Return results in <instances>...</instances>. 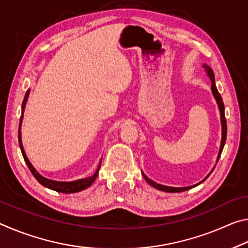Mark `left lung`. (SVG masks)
Returning a JSON list of instances; mask_svg holds the SVG:
<instances>
[{"mask_svg": "<svg viewBox=\"0 0 248 248\" xmlns=\"http://www.w3.org/2000/svg\"><path fill=\"white\" fill-rule=\"evenodd\" d=\"M203 69L205 71V73L210 78V81H211V92L213 94V97H215L216 102L217 104V107H219V111H220V118H221V125H222V138H221V145H220V150H219V154H217V163L219 161V158L221 156V153L222 151H223L224 148V144H225V140H226V120H225V114H224V104H223V100H222V97L219 92H217V89L216 86V82H215V73H213L212 69L210 68L208 64H203ZM212 170L210 171V173L205 176V178L201 180L198 184L196 185H192V186H187V187H170V186H165V185H161V184H156L155 182H153L152 179H150L149 177H146L144 175V173H142V176H143L144 179L148 182V184H150L151 186L156 188L158 190H162V191H166V192H182V191H186V190H189L191 188H194L196 186H198L201 183L203 182V180L207 179L209 177V175L212 173Z\"/></svg>", "mask_w": 248, "mask_h": 248, "instance_id": "left-lung-1", "label": "left lung"}]
</instances>
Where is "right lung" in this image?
I'll list each match as a JSON object with an SVG mask.
<instances>
[{"mask_svg": "<svg viewBox=\"0 0 248 248\" xmlns=\"http://www.w3.org/2000/svg\"><path fill=\"white\" fill-rule=\"evenodd\" d=\"M29 93H31V90H27L26 94H25V97L22 104V116H20V120H19V129H18V142H19V146H20V151H22L23 157L26 162V164L28 166L29 170L31 171V174L33 175L38 182L43 185V186L49 188V189H52L54 191L58 192H62V194H74V192H78L82 191L86 188H89L92 184L94 183V180L96 177L98 176L99 173V169H100V164H102V159H100L99 165L96 170L95 173L90 176V177L86 178H81V179H77V180H72V182H58V180H52V179H48L44 177L43 175H40L38 171L36 170L35 167L32 166V164L29 162V159L27 157L26 153H25L24 146H23V142H22V132H20V127H22V123H23V117H24V111H25V107H26V103L29 97Z\"/></svg>", "mask_w": 248, "mask_h": 248, "instance_id": "add662e5", "label": "right lung"}]
</instances>
